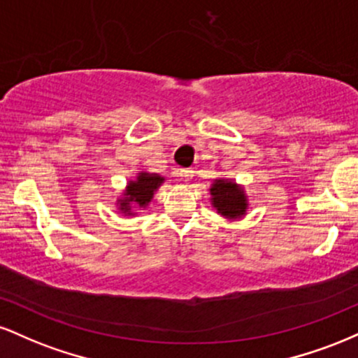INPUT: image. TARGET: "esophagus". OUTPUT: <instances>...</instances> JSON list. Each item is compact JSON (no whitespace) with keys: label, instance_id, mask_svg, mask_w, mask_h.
I'll return each mask as SVG.
<instances>
[{"label":"esophagus","instance_id":"obj_1","mask_svg":"<svg viewBox=\"0 0 358 358\" xmlns=\"http://www.w3.org/2000/svg\"><path fill=\"white\" fill-rule=\"evenodd\" d=\"M178 175L182 176L183 182H188V180L192 178L193 175V170H190V168H182V170H178Z\"/></svg>","mask_w":358,"mask_h":358}]
</instances>
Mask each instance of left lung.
Returning a JSON list of instances; mask_svg holds the SVG:
<instances>
[{
    "label": "left lung",
    "instance_id": "obj_1",
    "mask_svg": "<svg viewBox=\"0 0 358 358\" xmlns=\"http://www.w3.org/2000/svg\"><path fill=\"white\" fill-rule=\"evenodd\" d=\"M210 195L212 207L225 219L236 220L248 213L249 202L244 187H241L239 183H236L231 178L213 180Z\"/></svg>",
    "mask_w": 358,
    "mask_h": 358
}]
</instances>
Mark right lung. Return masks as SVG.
Segmentation results:
<instances>
[{"label": "right lung", "mask_w": 358, "mask_h": 358, "mask_svg": "<svg viewBox=\"0 0 358 358\" xmlns=\"http://www.w3.org/2000/svg\"><path fill=\"white\" fill-rule=\"evenodd\" d=\"M165 183V176L158 173L139 171L134 180H129L122 195L117 199V210L124 217L136 215V208H146L153 200L155 192Z\"/></svg>", "instance_id": "1"}]
</instances>
